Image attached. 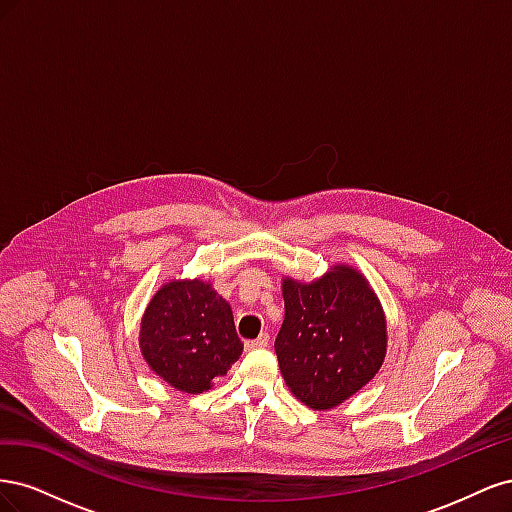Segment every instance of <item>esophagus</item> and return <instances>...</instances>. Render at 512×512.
<instances>
[{
  "mask_svg": "<svg viewBox=\"0 0 512 512\" xmlns=\"http://www.w3.org/2000/svg\"><path fill=\"white\" fill-rule=\"evenodd\" d=\"M267 346H269V335L267 333H260L256 339H252V342H247V348H250V350L267 348Z\"/></svg>",
  "mask_w": 512,
  "mask_h": 512,
  "instance_id": "1",
  "label": "esophagus"
}]
</instances>
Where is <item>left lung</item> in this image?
I'll list each match as a JSON object with an SVG mask.
<instances>
[{"label":"left lung","mask_w":512,"mask_h":512,"mask_svg":"<svg viewBox=\"0 0 512 512\" xmlns=\"http://www.w3.org/2000/svg\"><path fill=\"white\" fill-rule=\"evenodd\" d=\"M284 322L275 354L290 393L331 410L374 380L386 356V316L367 277L333 265L318 280H282Z\"/></svg>","instance_id":"1"}]
</instances>
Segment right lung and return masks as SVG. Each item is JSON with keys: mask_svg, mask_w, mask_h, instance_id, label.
Instances as JSON below:
<instances>
[{"mask_svg": "<svg viewBox=\"0 0 512 512\" xmlns=\"http://www.w3.org/2000/svg\"><path fill=\"white\" fill-rule=\"evenodd\" d=\"M153 374L181 393L209 391L243 344L230 303L205 280H170L153 294L138 333Z\"/></svg>", "mask_w": 512, "mask_h": 512, "instance_id": "obj_1", "label": "right lung"}]
</instances>
